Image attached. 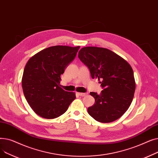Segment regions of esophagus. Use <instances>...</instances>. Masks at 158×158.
Wrapping results in <instances>:
<instances>
[{
	"mask_svg": "<svg viewBox=\"0 0 158 158\" xmlns=\"http://www.w3.org/2000/svg\"><path fill=\"white\" fill-rule=\"evenodd\" d=\"M77 94L79 96H82V97H84V96H86L88 95L87 93H81V92H77Z\"/></svg>",
	"mask_w": 158,
	"mask_h": 158,
	"instance_id": "34e87169",
	"label": "esophagus"
}]
</instances>
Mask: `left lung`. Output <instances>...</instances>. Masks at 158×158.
Listing matches in <instances>:
<instances>
[{
    "label": "left lung",
    "instance_id": "8db88e82",
    "mask_svg": "<svg viewBox=\"0 0 158 158\" xmlns=\"http://www.w3.org/2000/svg\"><path fill=\"white\" fill-rule=\"evenodd\" d=\"M78 57L88 67L91 76L98 79L104 89L89 94L95 104L88 108L95 120L110 123L120 118L129 107L136 88L130 64L110 50L97 47L82 48Z\"/></svg>",
    "mask_w": 158,
    "mask_h": 158
}]
</instances>
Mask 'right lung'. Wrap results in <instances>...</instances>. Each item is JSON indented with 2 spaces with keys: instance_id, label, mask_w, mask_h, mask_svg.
<instances>
[{
  "instance_id": "add662e5",
  "label": "right lung",
  "mask_w": 158,
  "mask_h": 158,
  "mask_svg": "<svg viewBox=\"0 0 158 158\" xmlns=\"http://www.w3.org/2000/svg\"><path fill=\"white\" fill-rule=\"evenodd\" d=\"M79 48L50 47L32 56L26 63L22 79L23 92L32 110L41 117H59L76 98V94L66 92L60 84L61 75Z\"/></svg>"
}]
</instances>
